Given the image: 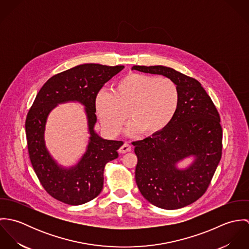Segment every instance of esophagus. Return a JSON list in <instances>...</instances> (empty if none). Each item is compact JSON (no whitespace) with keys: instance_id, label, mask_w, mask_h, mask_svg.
I'll return each instance as SVG.
<instances>
[{"instance_id":"34e87169","label":"esophagus","mask_w":249,"mask_h":249,"mask_svg":"<svg viewBox=\"0 0 249 249\" xmlns=\"http://www.w3.org/2000/svg\"><path fill=\"white\" fill-rule=\"evenodd\" d=\"M130 149H131V144L129 142H125L119 148V152L120 153H126V152L130 151Z\"/></svg>"}]
</instances>
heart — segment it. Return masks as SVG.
I'll list each match as a JSON object with an SVG mask.
<instances>
[{
  "label": "heart",
  "mask_w": 249,
  "mask_h": 249,
  "mask_svg": "<svg viewBox=\"0 0 249 249\" xmlns=\"http://www.w3.org/2000/svg\"><path fill=\"white\" fill-rule=\"evenodd\" d=\"M179 104L180 92L174 80L142 73L124 76L116 91L104 88L96 99L102 126L110 136L119 133L129 109L133 120L125 128L127 134L160 131L174 120Z\"/></svg>",
  "instance_id": "obj_1"
}]
</instances>
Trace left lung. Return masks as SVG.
Instances as JSON below:
<instances>
[{"mask_svg":"<svg viewBox=\"0 0 249 249\" xmlns=\"http://www.w3.org/2000/svg\"><path fill=\"white\" fill-rule=\"evenodd\" d=\"M132 70L161 74L178 85L180 104L164 129L132 143L138 157L136 184L151 204L175 210L197 200L207 190L221 158L219 115L201 84L166 66H133ZM193 157L184 169L177 164Z\"/></svg>","mask_w":249,"mask_h":249,"instance_id":"obj_1","label":"left lung"}]
</instances>
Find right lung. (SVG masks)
Returning a JSON list of instances; mask_svg holds the SVG:
<instances>
[{
	"label": "right lung",
	"mask_w": 249,
	"mask_h": 249,
	"mask_svg": "<svg viewBox=\"0 0 249 249\" xmlns=\"http://www.w3.org/2000/svg\"><path fill=\"white\" fill-rule=\"evenodd\" d=\"M124 68L95 63L77 65L59 72L42 86L26 120L30 159L40 183L53 198L69 205H80L97 197L104 187L107 163L118 158L122 141L102 138L94 129L97 123L96 97L104 84ZM78 102L85 107L89 141L79 162L67 168L48 152L44 129L49 113L58 104Z\"/></svg>",
	"instance_id": "1"
}]
</instances>
